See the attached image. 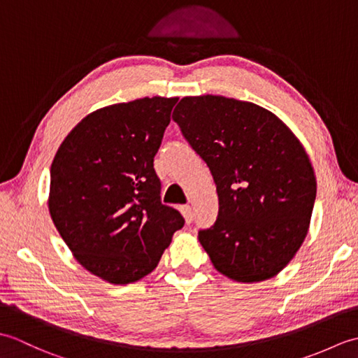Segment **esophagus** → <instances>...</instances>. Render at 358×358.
I'll return each instance as SVG.
<instances>
[{
	"instance_id": "34e87169",
	"label": "esophagus",
	"mask_w": 358,
	"mask_h": 358,
	"mask_svg": "<svg viewBox=\"0 0 358 358\" xmlns=\"http://www.w3.org/2000/svg\"><path fill=\"white\" fill-rule=\"evenodd\" d=\"M180 210H181V214H183L186 223L191 224L192 220H194V210H192V208L189 206V204H186V206H181Z\"/></svg>"
}]
</instances>
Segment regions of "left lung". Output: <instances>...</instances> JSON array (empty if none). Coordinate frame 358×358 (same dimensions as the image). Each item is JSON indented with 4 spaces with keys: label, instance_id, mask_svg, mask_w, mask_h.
Segmentation results:
<instances>
[{
    "label": "left lung",
    "instance_id": "obj_1",
    "mask_svg": "<svg viewBox=\"0 0 358 358\" xmlns=\"http://www.w3.org/2000/svg\"><path fill=\"white\" fill-rule=\"evenodd\" d=\"M214 177L218 217L199 240L235 281L268 280L300 249L317 183L289 127L260 106L220 95L185 96L172 115Z\"/></svg>",
    "mask_w": 358,
    "mask_h": 358
}]
</instances>
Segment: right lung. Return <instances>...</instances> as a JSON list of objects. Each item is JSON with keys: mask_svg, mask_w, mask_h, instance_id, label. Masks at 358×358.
<instances>
[{"mask_svg": "<svg viewBox=\"0 0 358 358\" xmlns=\"http://www.w3.org/2000/svg\"><path fill=\"white\" fill-rule=\"evenodd\" d=\"M178 98L112 104L72 129L50 166L49 210L75 258L113 285L157 268L175 231L177 209L162 203L154 157Z\"/></svg>", "mask_w": 358, "mask_h": 358, "instance_id": "1", "label": "right lung"}]
</instances>
